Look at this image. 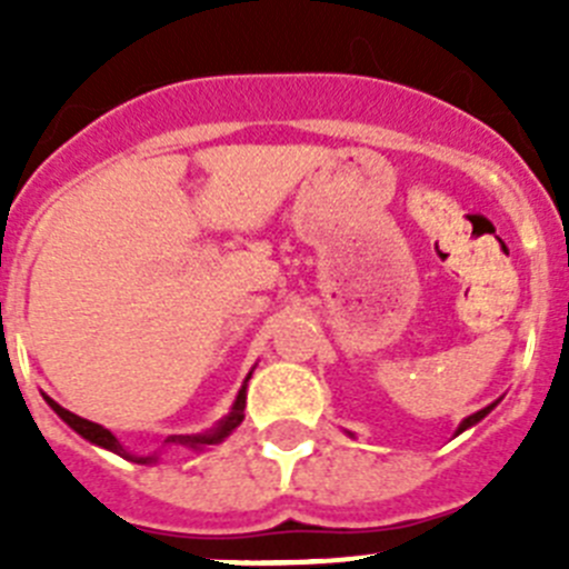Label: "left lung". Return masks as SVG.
<instances>
[{"instance_id": "8db88e82", "label": "left lung", "mask_w": 569, "mask_h": 569, "mask_svg": "<svg viewBox=\"0 0 569 569\" xmlns=\"http://www.w3.org/2000/svg\"><path fill=\"white\" fill-rule=\"evenodd\" d=\"M492 407H496V405H487V407H485V410H479V413H472V416H467V419H465V421H461V425H459V433H465L467 427H472V425H479V421H481V419H485V416H487V413H490Z\"/></svg>"}]
</instances>
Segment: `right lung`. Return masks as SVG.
<instances>
[{"instance_id":"add662e5","label":"right lung","mask_w":569,"mask_h":569,"mask_svg":"<svg viewBox=\"0 0 569 569\" xmlns=\"http://www.w3.org/2000/svg\"><path fill=\"white\" fill-rule=\"evenodd\" d=\"M248 379H250V373H248ZM248 379H244V385H241L239 396H236L233 407H230V413L224 416V419L219 421V425H216L213 430H208V433H196V436H170V439H164V445H184V447H196V450H202V447L219 445V441L228 439V436L233 433L236 427L241 425V419H244V405H248ZM44 401H48L50 410H53V413H57L59 419L64 421V425L73 427V430H77V433L82 436V439H88L90 445L104 447V450H110V453L122 456V459H128V461H136V465H156V459H159V456H156V453L153 456H133V453H128V450H124V447L119 445V439H116V436L110 433L108 427L93 425V421L82 419V416L70 413V410H64L62 405H57V401L48 399V396H44Z\"/></svg>"}]
</instances>
